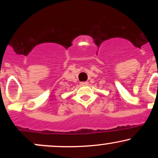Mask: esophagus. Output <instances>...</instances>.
Returning <instances> with one entry per match:
<instances>
[{
  "label": "esophagus",
  "instance_id": "obj_1",
  "mask_svg": "<svg viewBox=\"0 0 158 158\" xmlns=\"http://www.w3.org/2000/svg\"><path fill=\"white\" fill-rule=\"evenodd\" d=\"M80 85L81 86H84V85H88V82H87V81H82V82H80Z\"/></svg>",
  "mask_w": 158,
  "mask_h": 158
}]
</instances>
